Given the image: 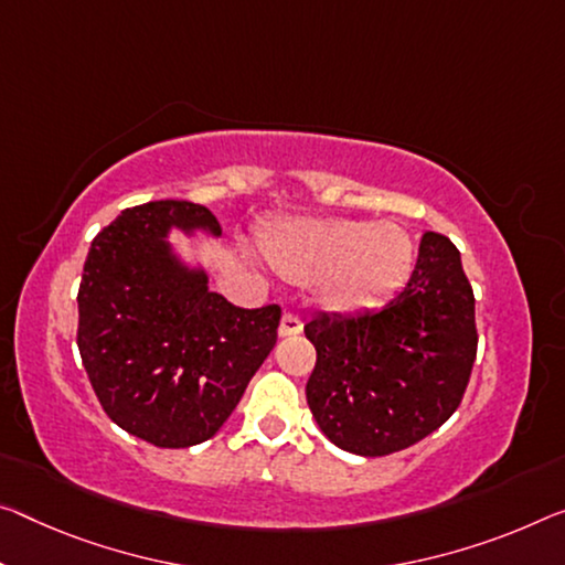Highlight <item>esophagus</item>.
<instances>
[{
  "label": "esophagus",
  "mask_w": 565,
  "mask_h": 565,
  "mask_svg": "<svg viewBox=\"0 0 565 565\" xmlns=\"http://www.w3.org/2000/svg\"><path fill=\"white\" fill-rule=\"evenodd\" d=\"M301 329H303L301 319H299V317H294V315H289V311H286V315L281 317L279 334H281V337H297V334H301Z\"/></svg>",
  "instance_id": "1"
}]
</instances>
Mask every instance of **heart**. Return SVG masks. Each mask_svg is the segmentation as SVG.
I'll list each match as a JSON object with an SVG mask.
<instances>
[{
    "mask_svg": "<svg viewBox=\"0 0 565 565\" xmlns=\"http://www.w3.org/2000/svg\"><path fill=\"white\" fill-rule=\"evenodd\" d=\"M262 250L284 281H319L321 307L344 317L382 307L415 264V241L395 221L297 218L266 231Z\"/></svg>",
    "mask_w": 565,
    "mask_h": 565,
    "instance_id": "obj_1",
    "label": "heart"
}]
</instances>
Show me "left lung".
<instances>
[{
	"label": "left lung",
	"instance_id": "8db88e82",
	"mask_svg": "<svg viewBox=\"0 0 565 565\" xmlns=\"http://www.w3.org/2000/svg\"><path fill=\"white\" fill-rule=\"evenodd\" d=\"M303 331L317 349L307 402L329 443L362 458L405 450L458 409L476 362L460 250L427 231L395 299L356 317H315Z\"/></svg>",
	"mask_w": 565,
	"mask_h": 565
}]
</instances>
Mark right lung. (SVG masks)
I'll list each match as a JSON object with an SVG mask.
<instances>
[{"instance_id": "obj_1", "label": "right lung", "mask_w": 565, "mask_h": 565, "mask_svg": "<svg viewBox=\"0 0 565 565\" xmlns=\"http://www.w3.org/2000/svg\"><path fill=\"white\" fill-rule=\"evenodd\" d=\"M221 238L203 205L122 211L89 246L77 294V347L115 425L156 447L205 443L271 352L281 309H238L209 289L170 236Z\"/></svg>"}]
</instances>
